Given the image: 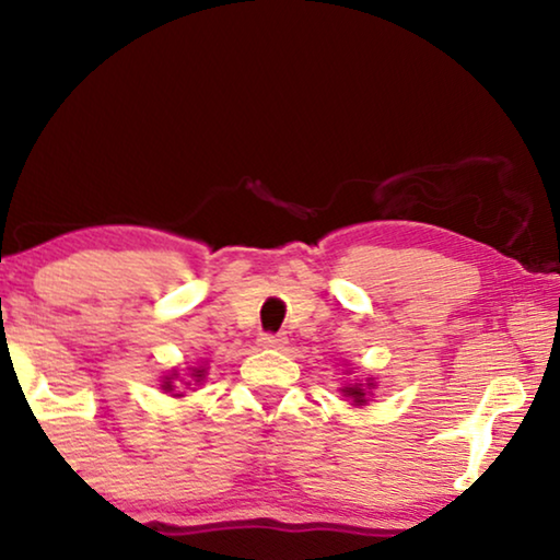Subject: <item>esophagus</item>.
I'll use <instances>...</instances> for the list:
<instances>
[{"label": "esophagus", "instance_id": "esophagus-1", "mask_svg": "<svg viewBox=\"0 0 560 560\" xmlns=\"http://www.w3.org/2000/svg\"><path fill=\"white\" fill-rule=\"evenodd\" d=\"M288 343V339L282 334H262L259 336V347L265 349H282Z\"/></svg>", "mask_w": 560, "mask_h": 560}]
</instances>
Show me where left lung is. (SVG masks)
Returning <instances> with one entry per match:
<instances>
[{"label":"left lung","instance_id":"8db88e82","mask_svg":"<svg viewBox=\"0 0 560 560\" xmlns=\"http://www.w3.org/2000/svg\"><path fill=\"white\" fill-rule=\"evenodd\" d=\"M343 393H347L351 400H354L357 405H362V402H366L364 400V387L362 385H351V387H343Z\"/></svg>","mask_w":560,"mask_h":560}]
</instances>
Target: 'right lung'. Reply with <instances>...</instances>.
Here are the masks:
<instances>
[{
    "mask_svg": "<svg viewBox=\"0 0 560 560\" xmlns=\"http://www.w3.org/2000/svg\"><path fill=\"white\" fill-rule=\"evenodd\" d=\"M203 374H206L203 370H194V374H190V377H196V382H201ZM173 377H175V374H173ZM173 377H167L165 385H163V389H167V393H173V382H171ZM186 385H188V382H186Z\"/></svg>",
    "mask_w": 560,
    "mask_h": 560,
    "instance_id": "1",
    "label": "right lung"
}]
</instances>
